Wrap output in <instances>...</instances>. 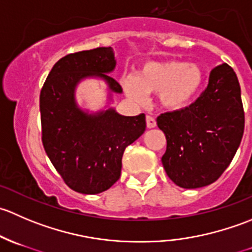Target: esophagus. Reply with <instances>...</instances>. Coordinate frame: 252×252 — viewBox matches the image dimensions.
<instances>
[{"label": "esophagus", "mask_w": 252, "mask_h": 252, "mask_svg": "<svg viewBox=\"0 0 252 252\" xmlns=\"http://www.w3.org/2000/svg\"><path fill=\"white\" fill-rule=\"evenodd\" d=\"M146 126L149 129L155 128V126H156V119L151 116H147L146 117Z\"/></svg>", "instance_id": "34e87169"}]
</instances>
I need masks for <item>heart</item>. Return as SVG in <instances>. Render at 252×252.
<instances>
[{
    "label": "heart",
    "instance_id": "1",
    "mask_svg": "<svg viewBox=\"0 0 252 252\" xmlns=\"http://www.w3.org/2000/svg\"><path fill=\"white\" fill-rule=\"evenodd\" d=\"M205 83V72L197 64L167 60L147 62L138 78L124 80V90L133 100H146L147 94H158L159 105L168 111H182L197 97Z\"/></svg>",
    "mask_w": 252,
    "mask_h": 252
}]
</instances>
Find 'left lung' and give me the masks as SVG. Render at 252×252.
I'll return each instance as SVG.
<instances>
[{"label":"left lung","instance_id":"8db88e82","mask_svg":"<svg viewBox=\"0 0 252 252\" xmlns=\"http://www.w3.org/2000/svg\"><path fill=\"white\" fill-rule=\"evenodd\" d=\"M244 123L240 85L224 63L212 69L206 90L189 107L157 117L167 139L162 156L167 175L184 189L212 184L232 162Z\"/></svg>","mask_w":252,"mask_h":252}]
</instances>
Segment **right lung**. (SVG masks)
<instances>
[{"instance_id": "add662e5", "label": "right lung", "mask_w": 252, "mask_h": 252, "mask_svg": "<svg viewBox=\"0 0 252 252\" xmlns=\"http://www.w3.org/2000/svg\"><path fill=\"white\" fill-rule=\"evenodd\" d=\"M112 47L70 53L47 75L40 94L42 144L65 184L81 194H100L119 179L126 146L144 134L145 114L122 116L111 106L90 112L78 105L77 86L85 79L107 84L108 105L122 86L111 78L116 68Z\"/></svg>"}]
</instances>
